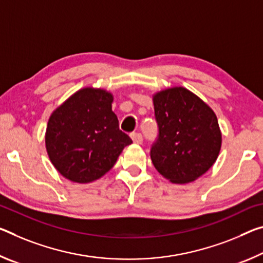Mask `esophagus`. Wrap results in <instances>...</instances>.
<instances>
[{
  "mask_svg": "<svg viewBox=\"0 0 263 263\" xmlns=\"http://www.w3.org/2000/svg\"><path fill=\"white\" fill-rule=\"evenodd\" d=\"M131 138L135 144H141L143 143V136L139 132H133L131 133Z\"/></svg>",
  "mask_w": 263,
  "mask_h": 263,
  "instance_id": "1",
  "label": "esophagus"
}]
</instances>
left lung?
I'll return each instance as SVG.
<instances>
[{
    "label": "left lung",
    "instance_id": "obj_1",
    "mask_svg": "<svg viewBox=\"0 0 263 263\" xmlns=\"http://www.w3.org/2000/svg\"><path fill=\"white\" fill-rule=\"evenodd\" d=\"M159 135L151 148L154 167L173 184H187L210 170L221 148L214 111L182 86L153 95Z\"/></svg>",
    "mask_w": 263,
    "mask_h": 263
}]
</instances>
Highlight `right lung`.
<instances>
[{
	"instance_id": "1",
	"label": "right lung",
	"mask_w": 263,
	"mask_h": 263,
	"mask_svg": "<svg viewBox=\"0 0 263 263\" xmlns=\"http://www.w3.org/2000/svg\"><path fill=\"white\" fill-rule=\"evenodd\" d=\"M114 96L103 89L78 90L50 116L45 147L64 178L87 184L114 167L132 140L119 130L112 111Z\"/></svg>"
}]
</instances>
